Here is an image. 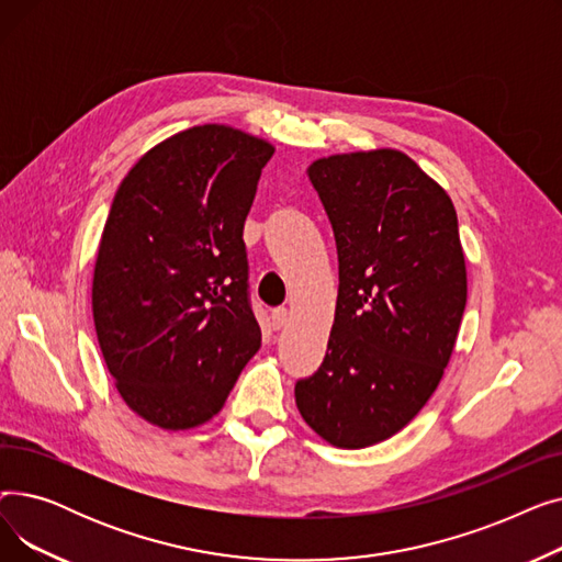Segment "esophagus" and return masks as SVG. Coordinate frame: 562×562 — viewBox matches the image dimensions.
<instances>
[{"mask_svg":"<svg viewBox=\"0 0 562 562\" xmlns=\"http://www.w3.org/2000/svg\"><path fill=\"white\" fill-rule=\"evenodd\" d=\"M286 321H289V310H286V307H278V310L271 312V323H273L276 330L284 328Z\"/></svg>","mask_w":562,"mask_h":562,"instance_id":"esophagus-1","label":"esophagus"}]
</instances>
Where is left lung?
I'll use <instances>...</instances> for the list:
<instances>
[{
	"label": "left lung",
	"mask_w": 562,
	"mask_h": 562,
	"mask_svg": "<svg viewBox=\"0 0 562 562\" xmlns=\"http://www.w3.org/2000/svg\"><path fill=\"white\" fill-rule=\"evenodd\" d=\"M310 182L339 257L326 358L296 382L305 424L333 447L364 449L419 415L451 360L467 266L447 191L398 150L316 159Z\"/></svg>",
	"instance_id": "1"
}]
</instances>
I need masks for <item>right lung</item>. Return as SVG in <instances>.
Wrapping results in <instances>:
<instances>
[{
	"label": "right lung",
	"mask_w": 562,
	"mask_h": 562,
	"mask_svg": "<svg viewBox=\"0 0 562 562\" xmlns=\"http://www.w3.org/2000/svg\"><path fill=\"white\" fill-rule=\"evenodd\" d=\"M276 147L198 125L145 153L115 191L93 321L115 390L164 430L210 422L261 346L244 223Z\"/></svg>",
	"instance_id": "obj_1"
}]
</instances>
